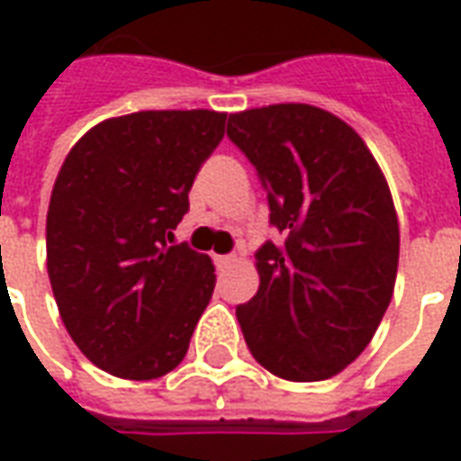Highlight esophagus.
I'll return each instance as SVG.
<instances>
[{"mask_svg": "<svg viewBox=\"0 0 461 461\" xmlns=\"http://www.w3.org/2000/svg\"><path fill=\"white\" fill-rule=\"evenodd\" d=\"M234 262V254H217V257H214V264H217V267H227V264H231Z\"/></svg>", "mask_w": 461, "mask_h": 461, "instance_id": "obj_1", "label": "esophagus"}]
</instances>
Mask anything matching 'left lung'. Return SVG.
Returning a JSON list of instances; mask_svg holds the SVG:
<instances>
[{"mask_svg": "<svg viewBox=\"0 0 461 461\" xmlns=\"http://www.w3.org/2000/svg\"><path fill=\"white\" fill-rule=\"evenodd\" d=\"M285 240L257 249L259 289L237 307L244 342L272 375L330 379L365 352L394 292L399 224L362 137L330 112L272 104L230 114Z\"/></svg>", "mask_w": 461, "mask_h": 461, "instance_id": "obj_1", "label": "left lung"}]
</instances>
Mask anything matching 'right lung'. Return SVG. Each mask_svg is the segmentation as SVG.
Instances as JSON below:
<instances>
[{
	"label": "right lung",
	"mask_w": 461,
	"mask_h": 461,
	"mask_svg": "<svg viewBox=\"0 0 461 461\" xmlns=\"http://www.w3.org/2000/svg\"><path fill=\"white\" fill-rule=\"evenodd\" d=\"M227 114L134 112L67 154L47 212L57 307L86 359L122 379H157L189 349L214 292V264L175 230Z\"/></svg>",
	"instance_id": "right-lung-1"
}]
</instances>
